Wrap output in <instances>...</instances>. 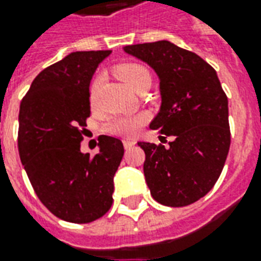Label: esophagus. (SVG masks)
Instances as JSON below:
<instances>
[{
  "instance_id": "esophagus-1",
  "label": "esophagus",
  "mask_w": 261,
  "mask_h": 261,
  "mask_svg": "<svg viewBox=\"0 0 261 261\" xmlns=\"http://www.w3.org/2000/svg\"><path fill=\"white\" fill-rule=\"evenodd\" d=\"M134 144H136V142L130 141V140H124V141H123V145H124L125 149H128V148H131V147H133V145H134Z\"/></svg>"
}]
</instances>
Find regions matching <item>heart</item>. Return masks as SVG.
I'll return each mask as SVG.
<instances>
[{"instance_id": "b5f03b06", "label": "heart", "mask_w": 261, "mask_h": 261, "mask_svg": "<svg viewBox=\"0 0 261 261\" xmlns=\"http://www.w3.org/2000/svg\"><path fill=\"white\" fill-rule=\"evenodd\" d=\"M116 74L120 80L124 82L125 85L130 88L131 91H137L142 81L149 80V72L145 67L140 64H124L120 65ZM100 85V78H95L91 85V99L96 96V92ZM147 114H134V116H124L112 120L108 124V131L114 136L120 137H136L141 127L147 123Z\"/></svg>"}]
</instances>
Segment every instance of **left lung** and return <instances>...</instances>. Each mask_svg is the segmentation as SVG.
I'll use <instances>...</instances> for the list:
<instances>
[{
    "label": "left lung",
    "mask_w": 261,
    "mask_h": 261,
    "mask_svg": "<svg viewBox=\"0 0 261 261\" xmlns=\"http://www.w3.org/2000/svg\"><path fill=\"white\" fill-rule=\"evenodd\" d=\"M123 50L158 75L161 108L149 127L175 138L169 147L138 142L151 194L168 207L193 204L213 189L229 151L228 97L218 75L201 57L168 40Z\"/></svg>",
    "instance_id": "left-lung-1"
}]
</instances>
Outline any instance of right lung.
<instances>
[{"label":"right lung","instance_id":"right-lung-1","mask_svg":"<svg viewBox=\"0 0 261 261\" xmlns=\"http://www.w3.org/2000/svg\"><path fill=\"white\" fill-rule=\"evenodd\" d=\"M110 53H69L43 69L20 102V162L40 201L74 224L92 222L110 210L114 173L124 155L123 142L109 136L99 138L95 156L81 152L92 76Z\"/></svg>","mask_w":261,"mask_h":261}]
</instances>
